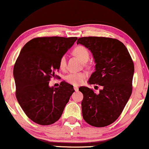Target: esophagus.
<instances>
[{
	"label": "esophagus",
	"instance_id": "obj_1",
	"mask_svg": "<svg viewBox=\"0 0 149 149\" xmlns=\"http://www.w3.org/2000/svg\"><path fill=\"white\" fill-rule=\"evenodd\" d=\"M73 88H74L75 91H78V86H74L73 87Z\"/></svg>",
	"mask_w": 149,
	"mask_h": 149
}]
</instances>
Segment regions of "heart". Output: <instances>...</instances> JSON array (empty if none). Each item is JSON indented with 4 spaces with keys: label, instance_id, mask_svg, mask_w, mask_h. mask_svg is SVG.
Masks as SVG:
<instances>
[{
    "label": "heart",
    "instance_id": "b5f03b06",
    "mask_svg": "<svg viewBox=\"0 0 149 149\" xmlns=\"http://www.w3.org/2000/svg\"><path fill=\"white\" fill-rule=\"evenodd\" d=\"M73 54L81 59L83 62H87L90 58V52L87 47L83 45H78L73 49ZM59 66L61 69L64 70L66 67V58L65 56L61 57L59 61ZM87 77V73L85 72L70 73L65 76L66 82L73 85H79L84 82Z\"/></svg>",
    "mask_w": 149,
    "mask_h": 149
}]
</instances>
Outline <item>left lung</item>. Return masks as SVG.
<instances>
[{"label":"left lung","mask_w":149,"mask_h":149,"mask_svg":"<svg viewBox=\"0 0 149 149\" xmlns=\"http://www.w3.org/2000/svg\"><path fill=\"white\" fill-rule=\"evenodd\" d=\"M77 44L90 49L96 63L88 83L103 87L99 94L87 87L79 88L83 95V119L94 127L109 125L118 118L132 95L134 63L127 47L117 39L82 37Z\"/></svg>","instance_id":"8db88e82"}]
</instances>
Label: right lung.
<instances>
[{"instance_id": "right-lung-1", "label": "right lung", "mask_w": 149, "mask_h": 149, "mask_svg": "<svg viewBox=\"0 0 149 149\" xmlns=\"http://www.w3.org/2000/svg\"><path fill=\"white\" fill-rule=\"evenodd\" d=\"M76 40L77 37H38L22 47L13 70L16 97L36 123L49 125L57 121L75 91L65 81L58 88H50L49 81L59 71L61 57Z\"/></svg>"}]
</instances>
